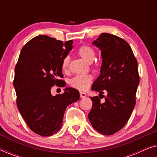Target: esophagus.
I'll return each instance as SVG.
<instances>
[{"instance_id":"1","label":"esophagus","mask_w":157,"mask_h":157,"mask_svg":"<svg viewBox=\"0 0 157 157\" xmlns=\"http://www.w3.org/2000/svg\"><path fill=\"white\" fill-rule=\"evenodd\" d=\"M86 96V94L83 93V92H80V97H81V98H85Z\"/></svg>"}]
</instances>
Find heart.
<instances>
[{
  "instance_id": "heart-1",
  "label": "heart",
  "mask_w": 157,
  "mask_h": 157,
  "mask_svg": "<svg viewBox=\"0 0 157 157\" xmlns=\"http://www.w3.org/2000/svg\"><path fill=\"white\" fill-rule=\"evenodd\" d=\"M78 54L82 58L86 61L91 63L95 59L96 52L94 49L89 46H81L78 50ZM70 63L69 56H66L62 61L61 67L64 71H67L68 69ZM93 80V77L91 75H78L74 76V78L70 79L69 84L71 86L75 89L80 90V91H86L89 87Z\"/></svg>"
}]
</instances>
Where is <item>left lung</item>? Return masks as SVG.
Wrapping results in <instances>:
<instances>
[{
  "label": "left lung",
  "mask_w": 157,
  "mask_h": 157,
  "mask_svg": "<svg viewBox=\"0 0 157 157\" xmlns=\"http://www.w3.org/2000/svg\"><path fill=\"white\" fill-rule=\"evenodd\" d=\"M92 44L101 51L102 63L91 90L107 96L104 103L97 96L91 97L93 105L88 117L94 129L111 135L126 125L135 106L138 65L128 43L117 36L103 33Z\"/></svg>",
  "instance_id": "1"
}]
</instances>
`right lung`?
Segmentation results:
<instances>
[{
    "instance_id": "1",
    "label": "right lung",
    "mask_w": 157,
    "mask_h": 157,
    "mask_svg": "<svg viewBox=\"0 0 157 157\" xmlns=\"http://www.w3.org/2000/svg\"><path fill=\"white\" fill-rule=\"evenodd\" d=\"M73 48L65 43L40 35L23 47L15 68L13 86L17 106L27 125L36 134L48 136L62 126L66 109L80 98L78 90L66 87L64 93L52 96L51 87H64L61 80L62 61Z\"/></svg>"
}]
</instances>
